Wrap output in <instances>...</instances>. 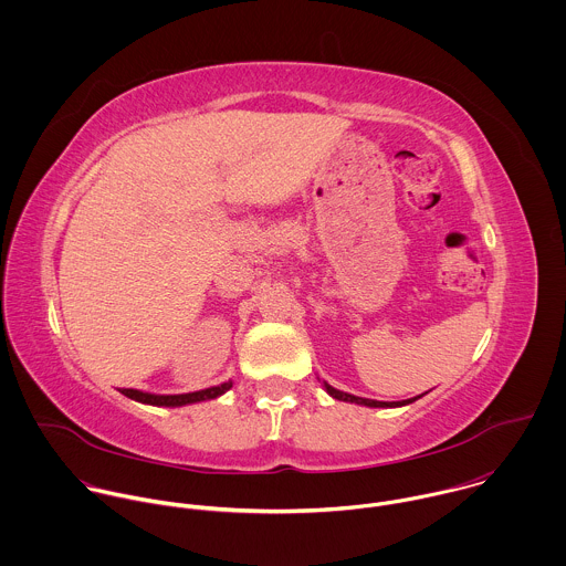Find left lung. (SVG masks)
Returning a JSON list of instances; mask_svg holds the SVG:
<instances>
[{"instance_id":"obj_1","label":"left lung","mask_w":566,"mask_h":566,"mask_svg":"<svg viewBox=\"0 0 566 566\" xmlns=\"http://www.w3.org/2000/svg\"><path fill=\"white\" fill-rule=\"evenodd\" d=\"M322 385H324V389L335 398V400H340V402H354V405H363V407H374V409H387V407H405V405H411V402H416L418 398H422V396H416V398H409V400H400V402H380V400H369V398H360V396H354V394H347V391H339V389H335L333 385H328L326 380H322Z\"/></svg>"}]
</instances>
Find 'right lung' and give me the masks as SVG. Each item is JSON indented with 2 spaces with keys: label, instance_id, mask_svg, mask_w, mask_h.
I'll return each instance as SVG.
<instances>
[{
  "label": "right lung",
  "instance_id": "add662e5",
  "mask_svg": "<svg viewBox=\"0 0 566 566\" xmlns=\"http://www.w3.org/2000/svg\"><path fill=\"white\" fill-rule=\"evenodd\" d=\"M231 380L221 382L217 387H208V389H201V391H190V394H168V396H161V394H148V391H139V389H122V394L135 402H142V405H153V407H186V405H195V402H203V400H214L219 396H223L226 391L231 389Z\"/></svg>",
  "mask_w": 566,
  "mask_h": 566
}]
</instances>
